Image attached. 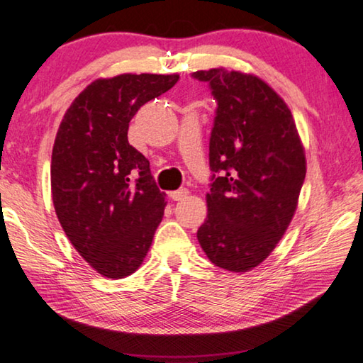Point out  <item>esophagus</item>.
<instances>
[{
	"label": "esophagus",
	"instance_id": "esophagus-1",
	"mask_svg": "<svg viewBox=\"0 0 363 363\" xmlns=\"http://www.w3.org/2000/svg\"><path fill=\"white\" fill-rule=\"evenodd\" d=\"M186 196H188V189L186 188H180V189H177V191H170L169 193V198L172 201H182V199H185Z\"/></svg>",
	"mask_w": 363,
	"mask_h": 363
}]
</instances>
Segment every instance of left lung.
I'll return each instance as SVG.
<instances>
[{
  "mask_svg": "<svg viewBox=\"0 0 363 363\" xmlns=\"http://www.w3.org/2000/svg\"><path fill=\"white\" fill-rule=\"evenodd\" d=\"M191 76L217 101L198 240L215 266L245 272L268 258L294 217L306 177L303 145L289 106L257 76L225 68Z\"/></svg>",
  "mask_w": 363,
  "mask_h": 363,
  "instance_id": "8db88e82",
  "label": "left lung"
}]
</instances>
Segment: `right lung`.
I'll return each instance as SVG.
<instances>
[{
    "label": "right lung",
    "mask_w": 363,
    "mask_h": 363,
    "mask_svg": "<svg viewBox=\"0 0 363 363\" xmlns=\"http://www.w3.org/2000/svg\"><path fill=\"white\" fill-rule=\"evenodd\" d=\"M178 74H119L89 84L57 132L50 186L55 213L74 249L101 276L138 269L164 215L150 162L127 140L140 106Z\"/></svg>",
    "instance_id": "add662e5"
}]
</instances>
